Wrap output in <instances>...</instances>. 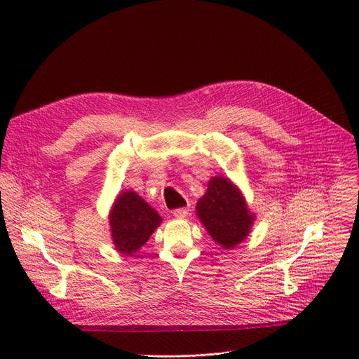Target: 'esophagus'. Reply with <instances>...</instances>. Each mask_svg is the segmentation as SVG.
<instances>
[{"mask_svg": "<svg viewBox=\"0 0 359 359\" xmlns=\"http://www.w3.org/2000/svg\"><path fill=\"white\" fill-rule=\"evenodd\" d=\"M187 211H189L187 208H177V210L173 211V215H175L176 218H184V217L187 215Z\"/></svg>", "mask_w": 359, "mask_h": 359, "instance_id": "obj_1", "label": "esophagus"}]
</instances>
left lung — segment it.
I'll list each match as a JSON object with an SVG mask.
<instances>
[{
    "mask_svg": "<svg viewBox=\"0 0 359 359\" xmlns=\"http://www.w3.org/2000/svg\"><path fill=\"white\" fill-rule=\"evenodd\" d=\"M196 214L205 230L224 249H233L249 236L255 214L244 196L227 177L217 176L208 183V191L198 201Z\"/></svg>",
    "mask_w": 359,
    "mask_h": 359,
    "instance_id": "obj_1",
    "label": "left lung"
}]
</instances>
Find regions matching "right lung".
<instances>
[{
  "mask_svg": "<svg viewBox=\"0 0 359 359\" xmlns=\"http://www.w3.org/2000/svg\"><path fill=\"white\" fill-rule=\"evenodd\" d=\"M161 217L134 191L122 192L109 215L111 240L122 255H132L148 241Z\"/></svg>",
  "mask_w": 359,
  "mask_h": 359,
  "instance_id": "obj_1",
  "label": "right lung"
}]
</instances>
